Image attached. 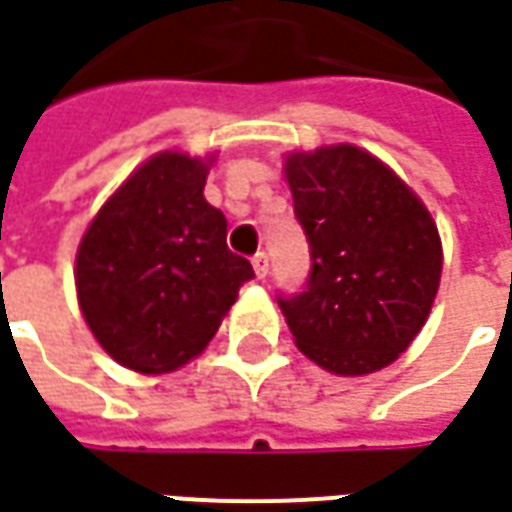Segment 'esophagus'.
Returning a JSON list of instances; mask_svg holds the SVG:
<instances>
[{"instance_id":"esophagus-1","label":"esophagus","mask_w":512,"mask_h":512,"mask_svg":"<svg viewBox=\"0 0 512 512\" xmlns=\"http://www.w3.org/2000/svg\"><path fill=\"white\" fill-rule=\"evenodd\" d=\"M252 266H255V274L263 280L268 274V255L266 252H257L255 257H252Z\"/></svg>"}]
</instances>
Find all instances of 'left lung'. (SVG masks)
Instances as JSON below:
<instances>
[{
	"label": "left lung",
	"instance_id": "8db88e82",
	"mask_svg": "<svg viewBox=\"0 0 512 512\" xmlns=\"http://www.w3.org/2000/svg\"><path fill=\"white\" fill-rule=\"evenodd\" d=\"M310 274L277 293L299 349L335 374H371L405 352L441 282V238L427 207L357 146L285 160Z\"/></svg>",
	"mask_w": 512,
	"mask_h": 512
}]
</instances>
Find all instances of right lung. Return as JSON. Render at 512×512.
Instances as JSON below:
<instances>
[{
    "instance_id": "obj_1",
    "label": "right lung",
    "mask_w": 512,
    "mask_h": 512,
    "mask_svg": "<svg viewBox=\"0 0 512 512\" xmlns=\"http://www.w3.org/2000/svg\"><path fill=\"white\" fill-rule=\"evenodd\" d=\"M207 166L152 157L110 196L77 252L82 316L121 366L166 374L205 349L238 288L255 277L227 249V219L205 202Z\"/></svg>"
}]
</instances>
